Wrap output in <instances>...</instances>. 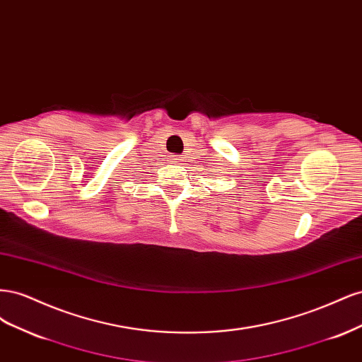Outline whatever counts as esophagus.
<instances>
[{
    "mask_svg": "<svg viewBox=\"0 0 362 362\" xmlns=\"http://www.w3.org/2000/svg\"><path fill=\"white\" fill-rule=\"evenodd\" d=\"M182 160H184V158H182L181 156H172V158H170V161H172L173 164H180Z\"/></svg>",
    "mask_w": 362,
    "mask_h": 362,
    "instance_id": "1",
    "label": "esophagus"
}]
</instances>
